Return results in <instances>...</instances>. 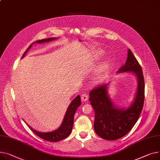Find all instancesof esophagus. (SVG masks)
Returning <instances> with one entry per match:
<instances>
[{"label": "esophagus", "instance_id": "34e87169", "mask_svg": "<svg viewBox=\"0 0 160 160\" xmlns=\"http://www.w3.org/2000/svg\"><path fill=\"white\" fill-rule=\"evenodd\" d=\"M88 95L86 93H83L81 96V99L82 102H86L88 100Z\"/></svg>", "mask_w": 160, "mask_h": 160}]
</instances>
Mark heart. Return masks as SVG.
<instances>
[{
  "label": "heart",
  "mask_w": 160,
  "mask_h": 160,
  "mask_svg": "<svg viewBox=\"0 0 160 160\" xmlns=\"http://www.w3.org/2000/svg\"><path fill=\"white\" fill-rule=\"evenodd\" d=\"M100 55V53H98L96 58H99ZM109 67V63L105 62L97 69V71H96V72L94 74V75L92 76V81L94 83L97 84V83H101L105 80L106 74H107Z\"/></svg>",
  "instance_id": "obj_1"
}]
</instances>
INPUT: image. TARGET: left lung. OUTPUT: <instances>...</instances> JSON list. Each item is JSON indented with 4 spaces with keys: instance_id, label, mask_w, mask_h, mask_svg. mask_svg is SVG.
Instances as JSON below:
<instances>
[{
    "instance_id": "left-lung-1",
    "label": "left lung",
    "mask_w": 160,
    "mask_h": 160,
    "mask_svg": "<svg viewBox=\"0 0 160 160\" xmlns=\"http://www.w3.org/2000/svg\"><path fill=\"white\" fill-rule=\"evenodd\" d=\"M129 72L137 78V89L131 105L121 108L116 105L108 92L109 82L93 89L89 98L95 112L94 129L100 138L115 140L124 136L131 129L142 112L144 97L145 82L141 66L129 49L125 64L118 73Z\"/></svg>"
}]
</instances>
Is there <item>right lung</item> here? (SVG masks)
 I'll use <instances>...</instances> for the list:
<instances>
[{"mask_svg": "<svg viewBox=\"0 0 160 160\" xmlns=\"http://www.w3.org/2000/svg\"><path fill=\"white\" fill-rule=\"evenodd\" d=\"M57 39V38H49L46 39H42L40 40H37L35 42L37 44H41V43H45V42H51L52 40H55ZM35 42H33L29 48L26 49V51L24 52V53L22 55V57H24L26 52L29 51V49L31 48L32 45H33ZM81 105V100H80V97L78 95L76 98H74L73 100L71 102L70 105L66 111V112L65 114L64 118L63 119V122L57 130H55L51 132H41L37 131L34 130L33 128L28 125L29 129L33 131L36 135H37L38 137L42 138L46 141L49 142H57L58 141H60L62 140L65 139L67 138L71 132L72 126H73V122H74V116L75 114V112L77 111V108Z\"/></svg>", "mask_w": 160, "mask_h": 160, "instance_id": "right-lung-1", "label": "right lung"}]
</instances>
